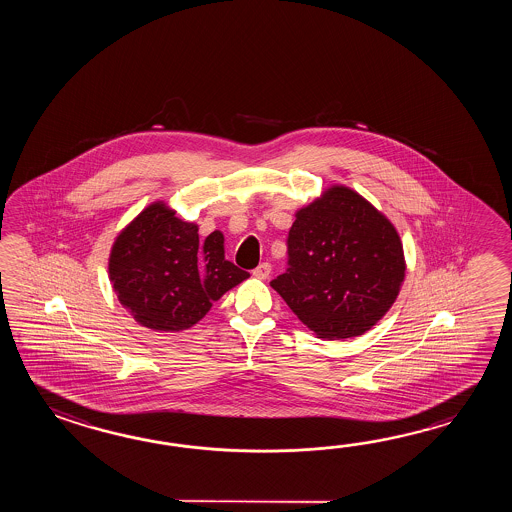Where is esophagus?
Here are the masks:
<instances>
[{
    "mask_svg": "<svg viewBox=\"0 0 512 512\" xmlns=\"http://www.w3.org/2000/svg\"><path fill=\"white\" fill-rule=\"evenodd\" d=\"M252 274L256 276V278H260V280H265V278H269V274H271V263H260Z\"/></svg>",
    "mask_w": 512,
    "mask_h": 512,
    "instance_id": "esophagus-1",
    "label": "esophagus"
}]
</instances>
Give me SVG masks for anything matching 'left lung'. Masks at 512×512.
Instances as JSON below:
<instances>
[{
  "label": "left lung",
  "instance_id": "1",
  "mask_svg": "<svg viewBox=\"0 0 512 512\" xmlns=\"http://www.w3.org/2000/svg\"><path fill=\"white\" fill-rule=\"evenodd\" d=\"M392 223L348 186H333L296 212L287 269L271 282L320 338L359 337L392 307L404 280Z\"/></svg>",
  "mask_w": 512,
  "mask_h": 512
}]
</instances>
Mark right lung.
<instances>
[{
    "mask_svg": "<svg viewBox=\"0 0 512 512\" xmlns=\"http://www.w3.org/2000/svg\"><path fill=\"white\" fill-rule=\"evenodd\" d=\"M251 274L225 260L223 234L199 240L197 225L164 203L144 208L109 254V280L120 304L144 327L183 331Z\"/></svg>",
    "mask_w": 512,
    "mask_h": 512,
    "instance_id": "1",
    "label": "right lung"
}]
</instances>
